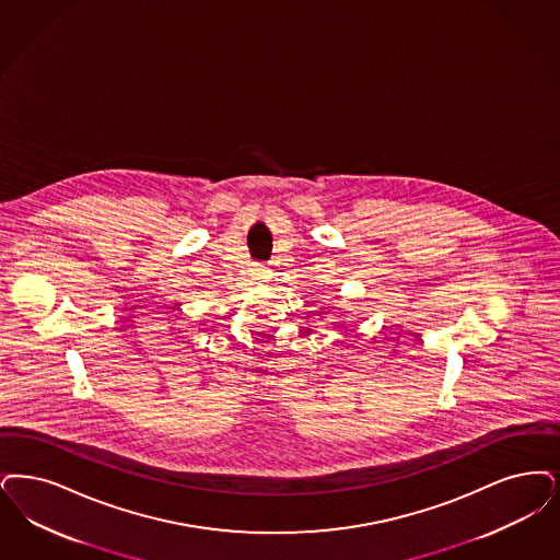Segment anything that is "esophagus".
<instances>
[{
    "mask_svg": "<svg viewBox=\"0 0 560 560\" xmlns=\"http://www.w3.org/2000/svg\"><path fill=\"white\" fill-rule=\"evenodd\" d=\"M269 270L265 269V267L252 269V279H256V281H269Z\"/></svg>",
    "mask_w": 560,
    "mask_h": 560,
    "instance_id": "esophagus-1",
    "label": "esophagus"
}]
</instances>
